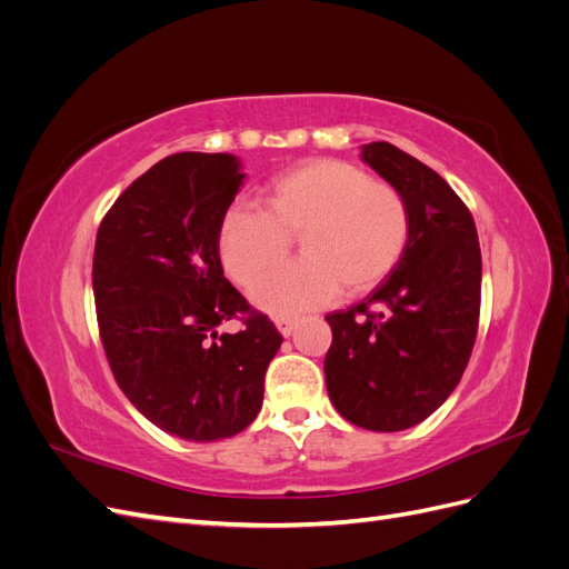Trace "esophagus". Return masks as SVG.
Listing matches in <instances>:
<instances>
[{"label":"esophagus","mask_w":569,"mask_h":569,"mask_svg":"<svg viewBox=\"0 0 569 569\" xmlns=\"http://www.w3.org/2000/svg\"><path fill=\"white\" fill-rule=\"evenodd\" d=\"M297 325H299V318H274V327H278V332L282 337H289L291 332H295Z\"/></svg>","instance_id":"obj_1"}]
</instances>
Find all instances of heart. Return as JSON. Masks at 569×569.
I'll use <instances>...</instances> for the list:
<instances>
[{
    "label": "heart",
    "mask_w": 569,
    "mask_h": 569,
    "mask_svg": "<svg viewBox=\"0 0 569 569\" xmlns=\"http://www.w3.org/2000/svg\"><path fill=\"white\" fill-rule=\"evenodd\" d=\"M263 211L234 206L220 220L218 251L230 280L249 284L297 236L302 258L251 284L253 306L295 316L343 295H363L401 261L410 237L406 197L347 161L316 159L274 176Z\"/></svg>",
    "instance_id": "obj_1"
}]
</instances>
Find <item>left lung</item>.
I'll return each mask as SVG.
<instances>
[{"label":"left lung","instance_id":"8db88e82","mask_svg":"<svg viewBox=\"0 0 569 569\" xmlns=\"http://www.w3.org/2000/svg\"><path fill=\"white\" fill-rule=\"evenodd\" d=\"M363 159L406 197L410 237L387 280L349 311L325 316V382L341 418L372 429L416 427L468 368L479 322L481 253L475 220L439 173L389 142Z\"/></svg>","mask_w":569,"mask_h":569}]
</instances>
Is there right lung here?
I'll return each mask as SVG.
<instances>
[{"mask_svg": "<svg viewBox=\"0 0 569 569\" xmlns=\"http://www.w3.org/2000/svg\"><path fill=\"white\" fill-rule=\"evenodd\" d=\"M232 153L182 151L137 178L97 232L92 287L118 387L184 441L242 432L282 337L226 280L218 228L244 182ZM246 316L234 336L222 322Z\"/></svg>", "mask_w": 569, "mask_h": 569, "instance_id": "add662e5", "label": "right lung"}]
</instances>
